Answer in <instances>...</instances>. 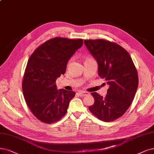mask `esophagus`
I'll return each mask as SVG.
<instances>
[{"instance_id":"esophagus-1","label":"esophagus","mask_w":154,"mask_h":154,"mask_svg":"<svg viewBox=\"0 0 154 154\" xmlns=\"http://www.w3.org/2000/svg\"><path fill=\"white\" fill-rule=\"evenodd\" d=\"M79 95L81 96H86L88 94H89V93L86 92V91H80L78 93Z\"/></svg>"}]
</instances>
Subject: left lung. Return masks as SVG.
Returning <instances> with one entry per match:
<instances>
[{
    "label": "left lung",
    "instance_id": "8db88e82",
    "mask_svg": "<svg viewBox=\"0 0 154 154\" xmlns=\"http://www.w3.org/2000/svg\"><path fill=\"white\" fill-rule=\"evenodd\" d=\"M84 44L98 63V75L109 85L105 97L91 93L94 103L89 110L101 121H114L131 105L138 86L137 70L121 45L103 39L85 40Z\"/></svg>",
    "mask_w": 154,
    "mask_h": 154
}]
</instances>
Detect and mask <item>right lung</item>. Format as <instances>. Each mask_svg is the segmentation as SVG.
Listing matches in <instances>:
<instances>
[{"label": "right lung", "mask_w": 154, "mask_h": 154, "mask_svg": "<svg viewBox=\"0 0 154 154\" xmlns=\"http://www.w3.org/2000/svg\"><path fill=\"white\" fill-rule=\"evenodd\" d=\"M82 45V39L56 37L40 45L29 58L23 91L28 108L42 122H56L66 113L75 93L58 89L55 82L65 74L68 60Z\"/></svg>", "instance_id": "right-lung-1"}]
</instances>
